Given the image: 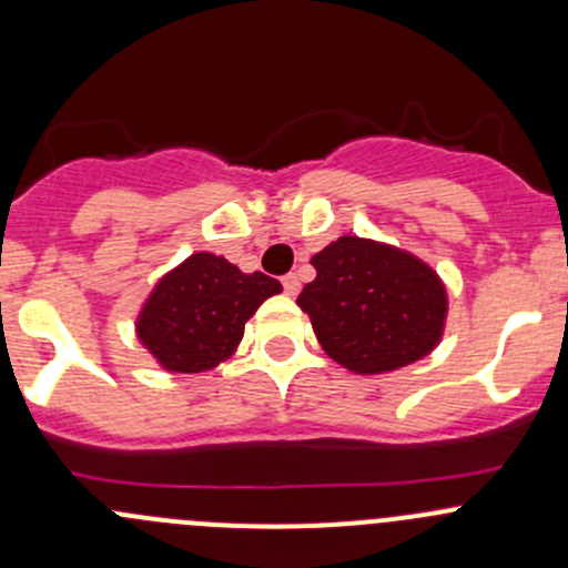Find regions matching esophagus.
Masks as SVG:
<instances>
[{"label": "esophagus", "mask_w": 568, "mask_h": 568, "mask_svg": "<svg viewBox=\"0 0 568 568\" xmlns=\"http://www.w3.org/2000/svg\"><path fill=\"white\" fill-rule=\"evenodd\" d=\"M283 288H285V294H288V296L300 294V277H296V274H285Z\"/></svg>", "instance_id": "34e87169"}]
</instances>
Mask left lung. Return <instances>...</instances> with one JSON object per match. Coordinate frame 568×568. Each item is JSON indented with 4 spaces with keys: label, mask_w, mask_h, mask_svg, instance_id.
<instances>
[{
    "label": "left lung",
    "mask_w": 568,
    "mask_h": 568,
    "mask_svg": "<svg viewBox=\"0 0 568 568\" xmlns=\"http://www.w3.org/2000/svg\"><path fill=\"white\" fill-rule=\"evenodd\" d=\"M316 280L296 305L321 348L354 374L417 363L443 341L448 291L428 263L390 244L341 236L313 255Z\"/></svg>",
    "instance_id": "8db88e82"
}]
</instances>
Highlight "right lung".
<instances>
[{
  "mask_svg": "<svg viewBox=\"0 0 568 568\" xmlns=\"http://www.w3.org/2000/svg\"><path fill=\"white\" fill-rule=\"evenodd\" d=\"M280 291L274 277L194 252L153 285L136 316V337L170 374H203L236 352L244 324Z\"/></svg>",
  "mask_w": 568,
  "mask_h": 568,
  "instance_id": "add662e5",
  "label": "right lung"
}]
</instances>
